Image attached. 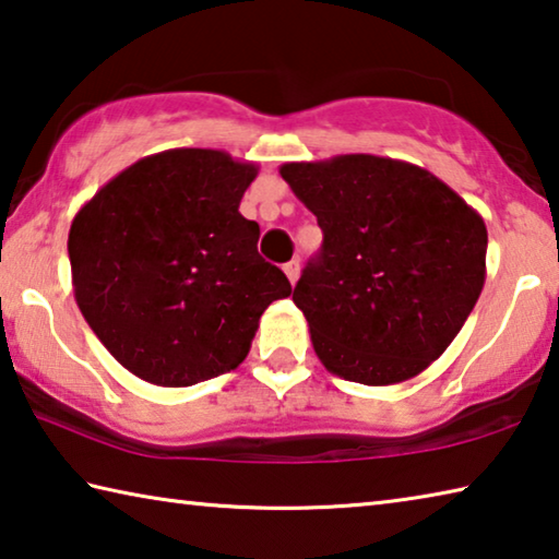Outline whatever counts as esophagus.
<instances>
[{"mask_svg": "<svg viewBox=\"0 0 559 559\" xmlns=\"http://www.w3.org/2000/svg\"><path fill=\"white\" fill-rule=\"evenodd\" d=\"M283 271H286V276L290 283H296L298 276H300V261H288L286 266H283Z\"/></svg>", "mask_w": 559, "mask_h": 559, "instance_id": "esophagus-1", "label": "esophagus"}]
</instances>
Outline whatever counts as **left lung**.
<instances>
[{
    "instance_id": "obj_1",
    "label": "left lung",
    "mask_w": 559,
    "mask_h": 559,
    "mask_svg": "<svg viewBox=\"0 0 559 559\" xmlns=\"http://www.w3.org/2000/svg\"><path fill=\"white\" fill-rule=\"evenodd\" d=\"M323 249L293 302L328 372L384 386L443 355L486 283L488 231L429 169L377 155L281 165Z\"/></svg>"
}]
</instances>
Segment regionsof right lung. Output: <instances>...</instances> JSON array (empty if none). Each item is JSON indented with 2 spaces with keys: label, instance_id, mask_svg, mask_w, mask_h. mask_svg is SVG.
<instances>
[{
  "label": "right lung",
  "instance_id": "obj_1",
  "mask_svg": "<svg viewBox=\"0 0 559 559\" xmlns=\"http://www.w3.org/2000/svg\"><path fill=\"white\" fill-rule=\"evenodd\" d=\"M259 167L224 150L147 155L73 216V296L93 333L140 380L192 386L239 367L259 320L293 288L257 251L241 197Z\"/></svg>",
  "mask_w": 559,
  "mask_h": 559
}]
</instances>
